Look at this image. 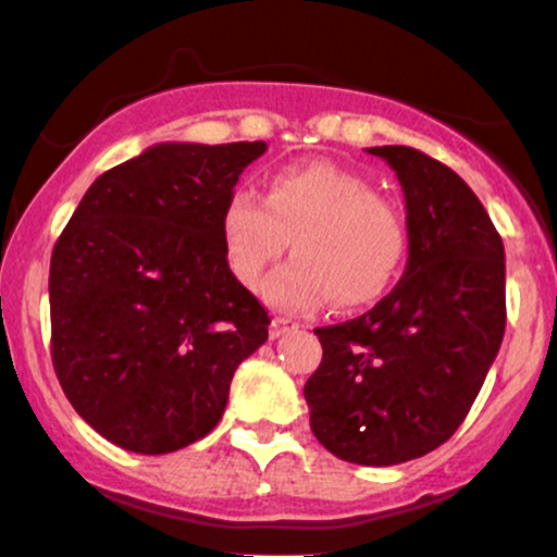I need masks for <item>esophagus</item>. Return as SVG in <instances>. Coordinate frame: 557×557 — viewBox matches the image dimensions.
I'll return each instance as SVG.
<instances>
[{
    "label": "esophagus",
    "instance_id": "obj_1",
    "mask_svg": "<svg viewBox=\"0 0 557 557\" xmlns=\"http://www.w3.org/2000/svg\"><path fill=\"white\" fill-rule=\"evenodd\" d=\"M296 327V324L290 322V319H285V317H274L272 319V324H270V337L272 341H277V337H283L287 330H293Z\"/></svg>",
    "mask_w": 557,
    "mask_h": 557
}]
</instances>
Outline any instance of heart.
I'll return each instance as SVG.
<instances>
[{
    "instance_id": "1",
    "label": "heart",
    "mask_w": 557,
    "mask_h": 557,
    "mask_svg": "<svg viewBox=\"0 0 557 557\" xmlns=\"http://www.w3.org/2000/svg\"><path fill=\"white\" fill-rule=\"evenodd\" d=\"M222 253L240 285L257 287L293 240L296 261L274 272L264 298L287 311L372 306L393 287L408 257L400 209L354 170L330 162L277 170L261 198L235 188L220 216Z\"/></svg>"
}]
</instances>
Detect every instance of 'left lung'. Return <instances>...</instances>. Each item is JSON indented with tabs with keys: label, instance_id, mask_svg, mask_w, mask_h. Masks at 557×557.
<instances>
[{
	"label": "left lung",
	"instance_id": "8db88e82",
	"mask_svg": "<svg viewBox=\"0 0 557 557\" xmlns=\"http://www.w3.org/2000/svg\"><path fill=\"white\" fill-rule=\"evenodd\" d=\"M406 196L408 264L367 314L314 330L311 432L361 466L421 458L453 437L505 332V251L482 201L411 146H374Z\"/></svg>",
	"mask_w": 557,
	"mask_h": 557
}]
</instances>
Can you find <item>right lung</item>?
Listing matches in <instances>:
<instances>
[{"label":"right lung","instance_id":"1","mask_svg":"<svg viewBox=\"0 0 557 557\" xmlns=\"http://www.w3.org/2000/svg\"><path fill=\"white\" fill-rule=\"evenodd\" d=\"M264 140L157 144L91 183L49 267L52 363L101 437L181 450L225 413L270 314L222 253L220 216Z\"/></svg>","mask_w":557,"mask_h":557}]
</instances>
